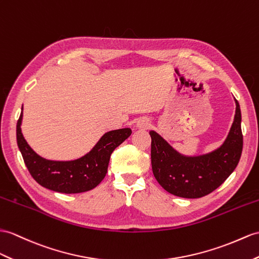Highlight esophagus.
<instances>
[{"label":"esophagus","mask_w":259,"mask_h":259,"mask_svg":"<svg viewBox=\"0 0 259 259\" xmlns=\"http://www.w3.org/2000/svg\"><path fill=\"white\" fill-rule=\"evenodd\" d=\"M149 125H150V123H149L148 119H146V118H142V119H140V121L137 122V127L138 128L146 130V128L149 127Z\"/></svg>","instance_id":"1"}]
</instances>
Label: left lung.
<instances>
[{
  "label": "left lung",
  "instance_id": "left-lung-1",
  "mask_svg": "<svg viewBox=\"0 0 259 259\" xmlns=\"http://www.w3.org/2000/svg\"><path fill=\"white\" fill-rule=\"evenodd\" d=\"M234 122L219 149L199 157H185L151 131V168L158 184L174 195L188 199L204 197L234 171L243 150L241 109L237 100Z\"/></svg>",
  "mask_w": 259,
  "mask_h": 259
}]
</instances>
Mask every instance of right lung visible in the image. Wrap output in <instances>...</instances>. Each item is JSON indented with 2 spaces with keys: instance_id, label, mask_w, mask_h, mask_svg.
<instances>
[{
  "instance_id": "add662e5",
  "label": "right lung",
  "mask_w": 259,
  "mask_h": 259,
  "mask_svg": "<svg viewBox=\"0 0 259 259\" xmlns=\"http://www.w3.org/2000/svg\"><path fill=\"white\" fill-rule=\"evenodd\" d=\"M23 109L16 125V138L25 165L38 184L61 193H80L96 188L108 172L110 157L118 145L132 134L131 128L105 133L89 154L71 161H53L41 158L29 147L22 134Z\"/></svg>"
}]
</instances>
